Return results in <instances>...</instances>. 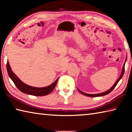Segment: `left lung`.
<instances>
[{"label": "left lung", "instance_id": "8db88e82", "mask_svg": "<svg viewBox=\"0 0 132 132\" xmlns=\"http://www.w3.org/2000/svg\"><path fill=\"white\" fill-rule=\"evenodd\" d=\"M127 61V56L126 57V59H125V63L123 64V66L122 68V73L121 74H120V77H119V79H118L117 81H116V82H115V84L113 85L112 87L109 89V90H108V91H105V92H103V93H99V94H87V93H84L83 92H82L81 91H80L79 89H78V90L79 91V92L80 93H81L82 94H83L84 95H86V96H88V97H101V96H103V95H105L106 94H109V93H111L112 91L113 90V88H114L116 86H117V84L118 83V82L119 81V80L122 79L123 76V74H124V72H125V63H126V62Z\"/></svg>", "mask_w": 132, "mask_h": 132}]
</instances>
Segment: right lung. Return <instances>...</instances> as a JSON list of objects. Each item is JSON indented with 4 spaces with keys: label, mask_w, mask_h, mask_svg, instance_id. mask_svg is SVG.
<instances>
[{
    "label": "right lung",
    "mask_w": 132,
    "mask_h": 132,
    "mask_svg": "<svg viewBox=\"0 0 132 132\" xmlns=\"http://www.w3.org/2000/svg\"><path fill=\"white\" fill-rule=\"evenodd\" d=\"M6 66H7V71L9 76L12 80V81L15 85V86L17 87V88L20 91H21L22 93L27 94H30L34 96H44L48 95L54 90L56 84L58 79H59V78H58L52 84L47 87L39 88L35 87L30 86L29 85L25 84L20 79H19V78L12 70L9 61L7 62V65H6Z\"/></svg>",
    "instance_id": "add662e5"
}]
</instances>
